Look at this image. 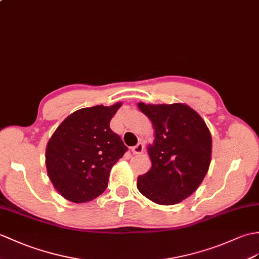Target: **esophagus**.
I'll use <instances>...</instances> for the list:
<instances>
[{
  "mask_svg": "<svg viewBox=\"0 0 259 259\" xmlns=\"http://www.w3.org/2000/svg\"><path fill=\"white\" fill-rule=\"evenodd\" d=\"M143 150H144V146H143V143H141V142H139L137 144V146L131 148V151L134 154H141L143 152Z\"/></svg>",
  "mask_w": 259,
  "mask_h": 259,
  "instance_id": "esophagus-1",
  "label": "esophagus"
}]
</instances>
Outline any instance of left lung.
<instances>
[{
  "label": "left lung",
  "mask_w": 259,
  "mask_h": 259,
  "mask_svg": "<svg viewBox=\"0 0 259 259\" xmlns=\"http://www.w3.org/2000/svg\"><path fill=\"white\" fill-rule=\"evenodd\" d=\"M138 108L153 124L154 140L148 147L151 169L139 176L137 188L160 205H173L197 190L208 171L212 136L192 108L177 104H144Z\"/></svg>",
  "instance_id": "left-lung-1"
}]
</instances>
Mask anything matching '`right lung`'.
<instances>
[{
  "mask_svg": "<svg viewBox=\"0 0 259 259\" xmlns=\"http://www.w3.org/2000/svg\"><path fill=\"white\" fill-rule=\"evenodd\" d=\"M121 105H98L70 113L48 140V178L66 200L89 202L107 189L111 167L127 151L121 138L110 129V120Z\"/></svg>",
  "mask_w": 259,
  "mask_h": 259,
  "instance_id": "obj_1",
  "label": "right lung"
}]
</instances>
